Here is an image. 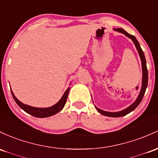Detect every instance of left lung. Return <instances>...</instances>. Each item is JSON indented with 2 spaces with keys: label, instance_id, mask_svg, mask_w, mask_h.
Returning a JSON list of instances; mask_svg holds the SVG:
<instances>
[{
  "label": "left lung",
  "instance_id": "8db88e82",
  "mask_svg": "<svg viewBox=\"0 0 158 158\" xmlns=\"http://www.w3.org/2000/svg\"><path fill=\"white\" fill-rule=\"evenodd\" d=\"M114 30H115V31H118V32L122 33V34H124V35L127 36V37L131 38V39L132 40L133 43H134L135 46H136V49H137L139 55L140 59H141V61H142V68H143V83H142L141 91H140L139 94L138 98H136V100H135V102L133 103L132 105H131L130 106H128L127 108L125 109V110L120 111V112H106V111H103V110H100V109L98 108L97 106H95L96 110H98L100 114H102L103 115L108 116V117L117 118V117H122V116L127 115L128 113H130V112H131L132 111L134 110L138 106L140 102L142 101L144 94H145L147 85H148V70H147L146 60H145V55H144L143 51L142 50L141 47H140L139 43L137 40L136 39V37H135L134 36L131 35V34H128L127 31H125L124 29H122V28H114Z\"/></svg>",
  "mask_w": 158,
  "mask_h": 158
}]
</instances>
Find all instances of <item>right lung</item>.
I'll return each mask as SVG.
<instances>
[{
  "label": "right lung",
  "instance_id": "obj_1",
  "mask_svg": "<svg viewBox=\"0 0 158 158\" xmlns=\"http://www.w3.org/2000/svg\"><path fill=\"white\" fill-rule=\"evenodd\" d=\"M70 87L67 88V91H65L64 95L62 96V98H60V100L56 104H55L51 107H48V108H37V107H33L31 106L24 104V103H22V102H20L18 99L15 98L14 94H13L12 91L11 93L15 103L19 105V106L21 109H22L25 112L28 113L29 115H31L37 118H46L58 113V112H60L64 108L66 101H67V97H68V93L69 91H70Z\"/></svg>",
  "mask_w": 158,
  "mask_h": 158
}]
</instances>
